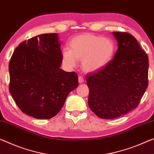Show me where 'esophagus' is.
<instances>
[{"label": "esophagus", "instance_id": "esophagus-1", "mask_svg": "<svg viewBox=\"0 0 154 154\" xmlns=\"http://www.w3.org/2000/svg\"><path fill=\"white\" fill-rule=\"evenodd\" d=\"M78 79H79V82L80 83V84H82V83H83V82H84V77H83L82 76H81V75H79V77H78Z\"/></svg>", "mask_w": 154, "mask_h": 154}]
</instances>
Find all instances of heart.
Masks as SVG:
<instances>
[{"label": "heart", "instance_id": "obj_1", "mask_svg": "<svg viewBox=\"0 0 154 154\" xmlns=\"http://www.w3.org/2000/svg\"><path fill=\"white\" fill-rule=\"evenodd\" d=\"M70 48L62 51V61L71 68L82 60L84 71L94 72L103 68L111 62L115 52V44L109 38L92 34H82L70 42Z\"/></svg>", "mask_w": 154, "mask_h": 154}]
</instances>
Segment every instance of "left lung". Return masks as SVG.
<instances>
[{
    "label": "left lung",
    "mask_w": 154,
    "mask_h": 154,
    "mask_svg": "<svg viewBox=\"0 0 154 154\" xmlns=\"http://www.w3.org/2000/svg\"><path fill=\"white\" fill-rule=\"evenodd\" d=\"M118 49L103 68L86 75L88 106L101 119H114L136 108L148 86L149 60L136 39L112 33Z\"/></svg>",
    "instance_id": "1"
}]
</instances>
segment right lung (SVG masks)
<instances>
[{"label": "right lung", "mask_w": 154, "mask_h": 154, "mask_svg": "<svg viewBox=\"0 0 154 154\" xmlns=\"http://www.w3.org/2000/svg\"><path fill=\"white\" fill-rule=\"evenodd\" d=\"M60 45L57 33L39 35L21 42L9 61V92L20 110L35 119L57 115L79 84L76 72L60 68Z\"/></svg>", "instance_id": "right-lung-1"}]
</instances>
